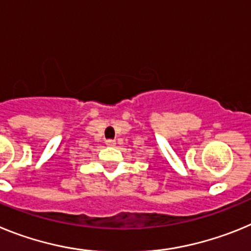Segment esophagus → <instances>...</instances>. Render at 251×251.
I'll return each instance as SVG.
<instances>
[{
	"label": "esophagus",
	"mask_w": 251,
	"mask_h": 251,
	"mask_svg": "<svg viewBox=\"0 0 251 251\" xmlns=\"http://www.w3.org/2000/svg\"><path fill=\"white\" fill-rule=\"evenodd\" d=\"M105 145L109 146V147H114V146H115V141H113V139H106Z\"/></svg>",
	"instance_id": "1"
}]
</instances>
